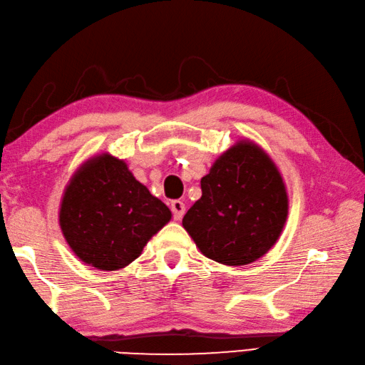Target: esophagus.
<instances>
[{
	"label": "esophagus",
	"mask_w": 365,
	"mask_h": 365,
	"mask_svg": "<svg viewBox=\"0 0 365 365\" xmlns=\"http://www.w3.org/2000/svg\"><path fill=\"white\" fill-rule=\"evenodd\" d=\"M172 212L175 220H181V217L185 212V205L181 202V200H173L172 202Z\"/></svg>",
	"instance_id": "esophagus-1"
}]
</instances>
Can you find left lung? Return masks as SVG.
Masks as SVG:
<instances>
[{
    "label": "left lung",
    "instance_id": "left-lung-1",
    "mask_svg": "<svg viewBox=\"0 0 365 365\" xmlns=\"http://www.w3.org/2000/svg\"><path fill=\"white\" fill-rule=\"evenodd\" d=\"M288 195L276 163L252 141H240L202 178V198L182 227L200 252L228 266L254 263L284 230Z\"/></svg>",
    "mask_w": 365,
    "mask_h": 365
}]
</instances>
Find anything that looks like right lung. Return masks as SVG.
I'll use <instances>...</instances> for the list:
<instances>
[{"mask_svg": "<svg viewBox=\"0 0 365 365\" xmlns=\"http://www.w3.org/2000/svg\"><path fill=\"white\" fill-rule=\"evenodd\" d=\"M170 219L167 205L133 178L124 160L110 154L81 165L59 210V225L73 254L102 271L132 263Z\"/></svg>", "mask_w": 365, "mask_h": 365, "instance_id": "right-lung-1", "label": "right lung"}]
</instances>
